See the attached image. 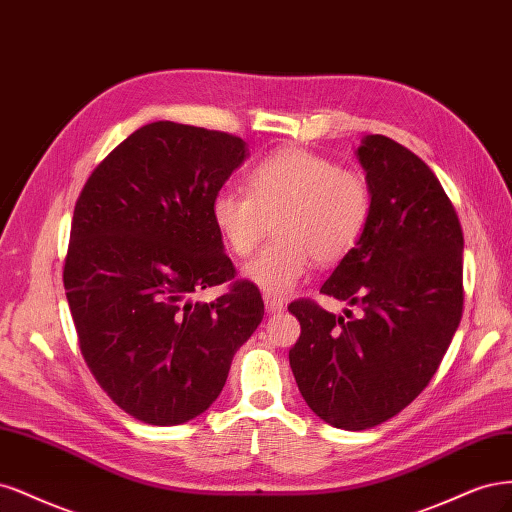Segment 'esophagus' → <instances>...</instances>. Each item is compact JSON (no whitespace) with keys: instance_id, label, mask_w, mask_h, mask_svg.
I'll return each instance as SVG.
<instances>
[{"instance_id":"esophagus-1","label":"esophagus","mask_w":512,"mask_h":512,"mask_svg":"<svg viewBox=\"0 0 512 512\" xmlns=\"http://www.w3.org/2000/svg\"><path fill=\"white\" fill-rule=\"evenodd\" d=\"M263 304H266L268 312H280V310H285V306H287L283 300L272 298V295H263Z\"/></svg>"}]
</instances>
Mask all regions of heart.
Instances as JSON below:
<instances>
[{"label":"heart","instance_id":"1","mask_svg":"<svg viewBox=\"0 0 512 512\" xmlns=\"http://www.w3.org/2000/svg\"><path fill=\"white\" fill-rule=\"evenodd\" d=\"M370 210V185L359 172L342 170L306 148H280L253 163L244 191L214 193L210 221L236 257H249L272 221L276 238L242 274L280 298L298 287L312 259L332 266L349 255L366 232Z\"/></svg>","mask_w":512,"mask_h":512}]
</instances>
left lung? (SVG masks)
<instances>
[{
    "mask_svg": "<svg viewBox=\"0 0 512 512\" xmlns=\"http://www.w3.org/2000/svg\"><path fill=\"white\" fill-rule=\"evenodd\" d=\"M372 193L364 236L321 293L359 306L336 317L291 302L302 334L289 364L325 423L359 432L404 410L432 381L464 310V234L436 174L387 136L357 148Z\"/></svg>",
    "mask_w": 512,
    "mask_h": 512,
    "instance_id": "1",
    "label": "left lung"
}]
</instances>
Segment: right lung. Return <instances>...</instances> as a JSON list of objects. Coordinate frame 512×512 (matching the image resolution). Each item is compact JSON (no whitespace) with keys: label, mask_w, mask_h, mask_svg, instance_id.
I'll list each match as a JSON object with an SVG mask.
<instances>
[{"label":"right lung","mask_w":512,"mask_h":512,"mask_svg":"<svg viewBox=\"0 0 512 512\" xmlns=\"http://www.w3.org/2000/svg\"><path fill=\"white\" fill-rule=\"evenodd\" d=\"M246 159L225 131L148 123L82 187L63 287L80 353L110 400L148 425H180L219 398L234 353L263 319L236 280L210 202ZM228 283L214 303L192 293Z\"/></svg>","instance_id":"add662e5"}]
</instances>
